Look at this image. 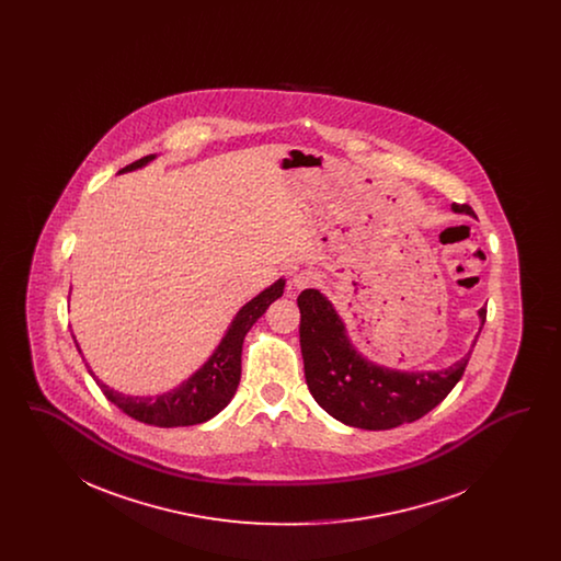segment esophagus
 Instances as JSON below:
<instances>
[{
  "instance_id": "1",
  "label": "esophagus",
  "mask_w": 561,
  "mask_h": 561,
  "mask_svg": "<svg viewBox=\"0 0 561 561\" xmlns=\"http://www.w3.org/2000/svg\"><path fill=\"white\" fill-rule=\"evenodd\" d=\"M316 284V277L311 273H298L294 277V286L300 290V288H307V286H313Z\"/></svg>"
}]
</instances>
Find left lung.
Wrapping results in <instances>:
<instances>
[{"label": "left lung", "mask_w": 561, "mask_h": 561, "mask_svg": "<svg viewBox=\"0 0 561 561\" xmlns=\"http://www.w3.org/2000/svg\"><path fill=\"white\" fill-rule=\"evenodd\" d=\"M453 210L476 216L467 204H453ZM298 309L307 387L330 416L348 427L385 431L419 421L453 391L478 343L476 339L471 351L444 370L401 373L374 364L353 347L345 321L320 290H302ZM478 316L481 332L485 309Z\"/></svg>", "instance_id": "left-lung-1"}]
</instances>
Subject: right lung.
<instances>
[{"mask_svg":"<svg viewBox=\"0 0 561 561\" xmlns=\"http://www.w3.org/2000/svg\"><path fill=\"white\" fill-rule=\"evenodd\" d=\"M156 160V156H147L142 160L134 161L130 165L122 168L119 174L133 172L149 161ZM286 288V279L279 277L275 284H271L259 296H254L250 302H245L238 311V316L229 323L222 341L214 348L208 362L183 380L179 387L153 396V398H134L124 396L119 391L108 389L105 382H101L88 366V373L96 380L101 391L105 393L111 403H115L122 412L133 416L134 421H140L145 425L153 427H188L210 421L227 403L233 400L241 376V345L250 328L265 313L268 305L277 300ZM76 347L81 353L80 345L76 341Z\"/></svg>","mask_w":561,"mask_h":561,"instance_id":"add662e5","label":"right lung"}]
</instances>
